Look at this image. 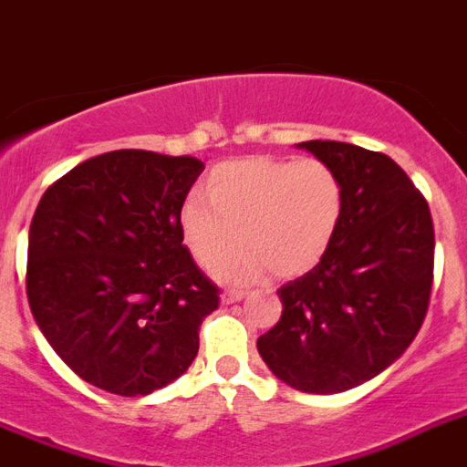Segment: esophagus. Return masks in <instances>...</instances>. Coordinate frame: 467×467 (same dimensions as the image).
<instances>
[{
	"instance_id": "1",
	"label": "esophagus",
	"mask_w": 467,
	"mask_h": 467,
	"mask_svg": "<svg viewBox=\"0 0 467 467\" xmlns=\"http://www.w3.org/2000/svg\"><path fill=\"white\" fill-rule=\"evenodd\" d=\"M244 296H246L244 289L230 287V289H225V292H223V304H237V301H242Z\"/></svg>"
}]
</instances>
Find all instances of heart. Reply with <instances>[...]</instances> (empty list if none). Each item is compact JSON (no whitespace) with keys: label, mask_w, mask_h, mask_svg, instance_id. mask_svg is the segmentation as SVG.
Returning <instances> with one entry per match:
<instances>
[{"label":"heart","mask_w":467,"mask_h":467,"mask_svg":"<svg viewBox=\"0 0 467 467\" xmlns=\"http://www.w3.org/2000/svg\"><path fill=\"white\" fill-rule=\"evenodd\" d=\"M344 213L342 178L320 159L230 161L209 175V199L192 194L182 206V234L202 265L221 264L227 280L299 277L320 264Z\"/></svg>","instance_id":"b5f03b06"}]
</instances>
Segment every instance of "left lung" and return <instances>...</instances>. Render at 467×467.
I'll return each instance as SVG.
<instances>
[{"label":"left lung","mask_w":467,"mask_h":467,"mask_svg":"<svg viewBox=\"0 0 467 467\" xmlns=\"http://www.w3.org/2000/svg\"><path fill=\"white\" fill-rule=\"evenodd\" d=\"M299 147L342 178V223L320 264L277 289L282 316L256 347L294 389L337 394L389 368L420 330L434 225L420 190L382 151L330 140Z\"/></svg>","instance_id":"1"}]
</instances>
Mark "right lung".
<instances>
[{"label": "right lung", "mask_w": 467, "mask_h": 467, "mask_svg": "<svg viewBox=\"0 0 467 467\" xmlns=\"http://www.w3.org/2000/svg\"><path fill=\"white\" fill-rule=\"evenodd\" d=\"M203 163L119 149L42 194L26 292L42 335L89 385L144 397L185 373L218 285L182 244V203Z\"/></svg>", "instance_id": "obj_1"}]
</instances>
